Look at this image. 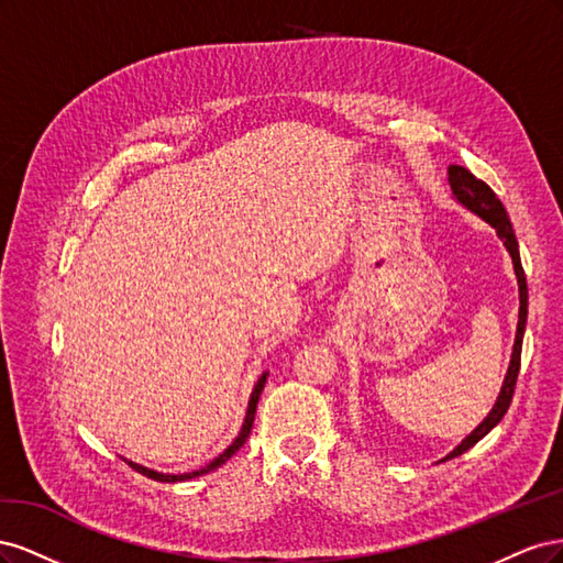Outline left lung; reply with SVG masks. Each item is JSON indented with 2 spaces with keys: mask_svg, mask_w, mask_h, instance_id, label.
<instances>
[{
  "mask_svg": "<svg viewBox=\"0 0 563 563\" xmlns=\"http://www.w3.org/2000/svg\"><path fill=\"white\" fill-rule=\"evenodd\" d=\"M449 185H451L455 199L463 203V207H467L476 216H482L486 223H490L493 228L498 230V236L505 242L509 255H512L517 282H519V302L521 305H519V323H517V340H515L512 362H509V371H507L505 385L500 389V397H498L496 406H493V411L486 416V420L479 424V428H476L463 441V444H460L455 451H451L444 460H451L455 455H463L467 449H472L476 444V441H482L493 428H496V424L503 420V416L507 413V408H509V404H512V397H515L517 378H519L521 343H523V329H526V314H528V288H526V275H523L521 258H519V244H517V236H515L512 223H509L503 201L496 197V192H493L484 180L474 178L465 166H457V164L449 166Z\"/></svg>",
  "mask_w": 563,
  "mask_h": 563,
  "instance_id": "8db88e82",
  "label": "left lung"
}]
</instances>
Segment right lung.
<instances>
[{"mask_svg": "<svg viewBox=\"0 0 563 563\" xmlns=\"http://www.w3.org/2000/svg\"><path fill=\"white\" fill-rule=\"evenodd\" d=\"M265 380H267V373H263L261 376V380L255 383V387H253V391H251V401H249V411H246V418H244V428H242V432H240V437H236L234 441H232V446L225 451V453H220L211 465H207V467H201V470H197V472H187V474H159V472H155V470H147V467H141V465H135V463H129L135 472H141V474H145V476H150V479H155V482H168V484H174V482H187V479H195V476H199V474H207V472H211V470H216V467H220L223 463H228V460L240 451L242 446H244V441L249 439V434H251V428H253V418H255V406H258V399H261V391H263V387H265Z\"/></svg>", "mask_w": 563, "mask_h": 563, "instance_id": "obj_1", "label": "right lung"}]
</instances>
